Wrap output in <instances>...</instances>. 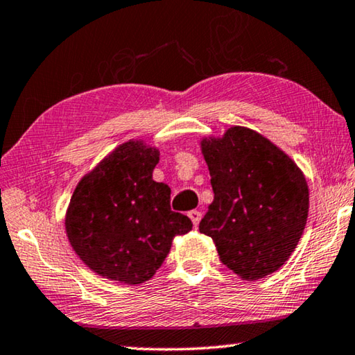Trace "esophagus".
I'll return each instance as SVG.
<instances>
[{
	"mask_svg": "<svg viewBox=\"0 0 355 355\" xmlns=\"http://www.w3.org/2000/svg\"><path fill=\"white\" fill-rule=\"evenodd\" d=\"M188 216L191 218V221H193V224L196 227H198V224H199V221H200V218H202V213L199 211V210H191L189 213H188Z\"/></svg>",
	"mask_w": 355,
	"mask_h": 355,
	"instance_id": "1",
	"label": "esophagus"
}]
</instances>
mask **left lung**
Wrapping results in <instances>:
<instances>
[{
    "mask_svg": "<svg viewBox=\"0 0 355 355\" xmlns=\"http://www.w3.org/2000/svg\"><path fill=\"white\" fill-rule=\"evenodd\" d=\"M215 199L199 230L243 279H259L288 261L308 218L306 180L288 155L248 128L202 140Z\"/></svg>",
    "mask_w": 355,
    "mask_h": 355,
    "instance_id": "obj_1",
    "label": "left lung"
}]
</instances>
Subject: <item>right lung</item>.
<instances>
[{"instance_id": "obj_1", "label": "right lung", "mask_w": 355, "mask_h": 355, "mask_svg": "<svg viewBox=\"0 0 355 355\" xmlns=\"http://www.w3.org/2000/svg\"><path fill=\"white\" fill-rule=\"evenodd\" d=\"M156 148L132 140L80 180L66 213L72 248L101 277L125 284L150 279L177 235L193 223L171 210V188L153 180Z\"/></svg>"}]
</instances>
